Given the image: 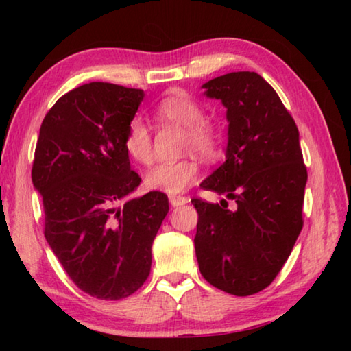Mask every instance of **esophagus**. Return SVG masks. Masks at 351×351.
I'll return each mask as SVG.
<instances>
[{"mask_svg": "<svg viewBox=\"0 0 351 351\" xmlns=\"http://www.w3.org/2000/svg\"><path fill=\"white\" fill-rule=\"evenodd\" d=\"M169 199H170V204L173 206V207H178V206H182V204H187L189 203V198L187 197H176V195H170Z\"/></svg>", "mask_w": 351, "mask_h": 351, "instance_id": "1", "label": "esophagus"}]
</instances>
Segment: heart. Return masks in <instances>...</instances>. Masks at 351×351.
I'll use <instances>...</instances> for the list:
<instances>
[{
	"instance_id": "1",
	"label": "heart",
	"mask_w": 351,
	"mask_h": 351,
	"mask_svg": "<svg viewBox=\"0 0 351 351\" xmlns=\"http://www.w3.org/2000/svg\"><path fill=\"white\" fill-rule=\"evenodd\" d=\"M156 116L164 122L186 128L184 148L193 150L203 156H212L217 150V138L213 130L207 125L203 106L186 93H175L164 97L156 105ZM128 156L139 164H147L152 159V134L144 119L134 117L128 123L125 141ZM199 173L198 164L193 159L159 162L145 173V186L165 193H181L190 184L197 181Z\"/></svg>"
}]
</instances>
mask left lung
I'll return each instance as SVG.
<instances>
[{
    "instance_id": "8db88e82",
    "label": "left lung",
    "mask_w": 351,
    "mask_h": 351,
    "mask_svg": "<svg viewBox=\"0 0 351 351\" xmlns=\"http://www.w3.org/2000/svg\"><path fill=\"white\" fill-rule=\"evenodd\" d=\"M201 88L206 97L221 100L229 123L226 161L201 187L234 199L235 209L226 199H192L198 212L195 252L210 285L251 295L274 280L304 226L308 175L299 130L257 73L224 74Z\"/></svg>"
}]
</instances>
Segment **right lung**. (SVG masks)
<instances>
[{"instance_id":"1","label":"right lung","mask_w":351,"mask_h":351,"mask_svg":"<svg viewBox=\"0 0 351 351\" xmlns=\"http://www.w3.org/2000/svg\"><path fill=\"white\" fill-rule=\"evenodd\" d=\"M144 96L104 82L74 88L43 119L35 148L32 184L43 198L47 245L71 280L102 300L144 285L169 213L162 192L130 198L141 178L123 141Z\"/></svg>"}]
</instances>
